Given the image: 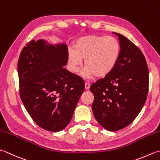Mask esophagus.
<instances>
[{"instance_id": "1", "label": "esophagus", "mask_w": 160, "mask_h": 160, "mask_svg": "<svg viewBox=\"0 0 160 160\" xmlns=\"http://www.w3.org/2000/svg\"><path fill=\"white\" fill-rule=\"evenodd\" d=\"M90 83L89 82H85V89H89L90 88Z\"/></svg>"}]
</instances>
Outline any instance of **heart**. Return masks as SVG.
I'll use <instances>...</instances> for the list:
<instances>
[{"mask_svg":"<svg viewBox=\"0 0 160 160\" xmlns=\"http://www.w3.org/2000/svg\"><path fill=\"white\" fill-rule=\"evenodd\" d=\"M73 47L68 55L71 69L78 72L84 60L87 73L98 78L106 76L113 70L120 54V43L112 36H83L75 41Z\"/></svg>","mask_w":160,"mask_h":160,"instance_id":"1","label":"heart"}]
</instances>
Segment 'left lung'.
Instances as JSON below:
<instances>
[{
    "label": "left lung",
    "instance_id": "8db88e82",
    "mask_svg": "<svg viewBox=\"0 0 160 160\" xmlns=\"http://www.w3.org/2000/svg\"><path fill=\"white\" fill-rule=\"evenodd\" d=\"M114 33L121 48L116 66L90 87L94 96V117L110 131L127 127L138 116L147 100L149 83L147 60L142 51L123 35Z\"/></svg>",
    "mask_w": 160,
    "mask_h": 160
}]
</instances>
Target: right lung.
Returning <instances> with one entry per match:
<instances>
[{"label":"right lung","mask_w":160,"mask_h":160,"mask_svg":"<svg viewBox=\"0 0 160 160\" xmlns=\"http://www.w3.org/2000/svg\"><path fill=\"white\" fill-rule=\"evenodd\" d=\"M68 55L64 44L53 46L33 40L18 58L20 98L32 120L49 131L69 124L84 90L82 78L63 68Z\"/></svg>","instance_id":"1"}]
</instances>
